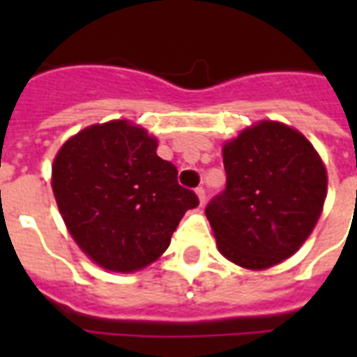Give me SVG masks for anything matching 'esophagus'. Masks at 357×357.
Wrapping results in <instances>:
<instances>
[{"label":"esophagus","mask_w":357,"mask_h":357,"mask_svg":"<svg viewBox=\"0 0 357 357\" xmlns=\"http://www.w3.org/2000/svg\"><path fill=\"white\" fill-rule=\"evenodd\" d=\"M196 196H198V200H200V206H204V204H206V190L202 189V187H198V189H196Z\"/></svg>","instance_id":"esophagus-1"}]
</instances>
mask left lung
Returning <instances> with one entry per match:
<instances>
[{
	"label": "left lung",
	"mask_w": 357,
	"mask_h": 357,
	"mask_svg": "<svg viewBox=\"0 0 357 357\" xmlns=\"http://www.w3.org/2000/svg\"><path fill=\"white\" fill-rule=\"evenodd\" d=\"M226 190L206 215L218 252L248 271L289 259L321 218L328 172L298 129L259 120L222 146Z\"/></svg>",
	"instance_id": "8db88e82"
}]
</instances>
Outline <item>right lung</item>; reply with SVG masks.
Listing matches in <instances>:
<instances>
[{"instance_id": "add662e5", "label": "right lung", "mask_w": 357, "mask_h": 357, "mask_svg": "<svg viewBox=\"0 0 357 357\" xmlns=\"http://www.w3.org/2000/svg\"><path fill=\"white\" fill-rule=\"evenodd\" d=\"M52 189L81 252L111 272H137L165 254L179 220L198 206L157 139L129 120L72 135L52 165Z\"/></svg>"}]
</instances>
